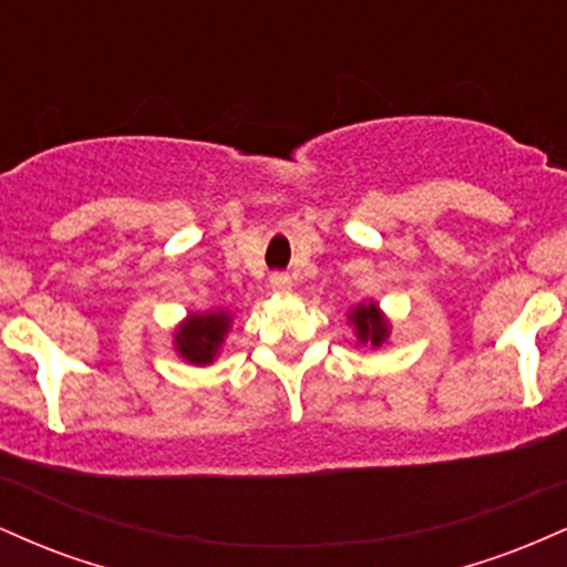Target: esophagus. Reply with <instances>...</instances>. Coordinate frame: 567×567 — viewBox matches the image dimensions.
I'll list each match as a JSON object with an SVG mask.
<instances>
[{
	"label": "esophagus",
	"instance_id": "34e87169",
	"mask_svg": "<svg viewBox=\"0 0 567 567\" xmlns=\"http://www.w3.org/2000/svg\"><path fill=\"white\" fill-rule=\"evenodd\" d=\"M269 285H271V290H277V292H288L290 288H292V279L285 275V271H275V275L269 277Z\"/></svg>",
	"mask_w": 567,
	"mask_h": 567
}]
</instances>
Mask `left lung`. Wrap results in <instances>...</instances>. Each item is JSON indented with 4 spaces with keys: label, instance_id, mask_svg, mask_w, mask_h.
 <instances>
[{
    "label": "left lung",
    "instance_id": "8db88e82",
    "mask_svg": "<svg viewBox=\"0 0 567 567\" xmlns=\"http://www.w3.org/2000/svg\"><path fill=\"white\" fill-rule=\"evenodd\" d=\"M351 322H354L357 336H360L362 343H373V347H381L389 336V324L381 317V311L375 309V303H360L354 311H351Z\"/></svg>",
    "mask_w": 567,
    "mask_h": 567
}]
</instances>
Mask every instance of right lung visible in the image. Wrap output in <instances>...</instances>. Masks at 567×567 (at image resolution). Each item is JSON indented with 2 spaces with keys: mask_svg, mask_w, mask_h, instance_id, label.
<instances>
[{
  "mask_svg": "<svg viewBox=\"0 0 567 567\" xmlns=\"http://www.w3.org/2000/svg\"><path fill=\"white\" fill-rule=\"evenodd\" d=\"M226 330H229V315L226 311H213V315H192L178 328L175 347H178L184 360L194 365H207L213 362L220 349Z\"/></svg>",
  "mask_w": 567,
  "mask_h": 567,
  "instance_id": "right-lung-1",
  "label": "right lung"
}]
</instances>
